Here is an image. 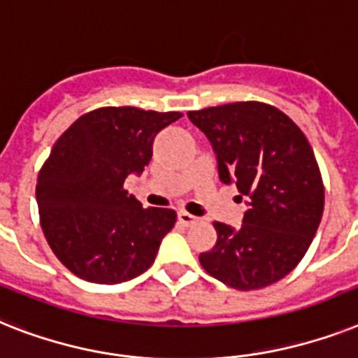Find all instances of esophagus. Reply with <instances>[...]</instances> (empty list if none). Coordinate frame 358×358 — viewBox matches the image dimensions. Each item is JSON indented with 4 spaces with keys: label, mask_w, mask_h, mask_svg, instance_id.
Returning <instances> with one entry per match:
<instances>
[{
    "label": "esophagus",
    "mask_w": 358,
    "mask_h": 358,
    "mask_svg": "<svg viewBox=\"0 0 358 358\" xmlns=\"http://www.w3.org/2000/svg\"><path fill=\"white\" fill-rule=\"evenodd\" d=\"M178 220L184 226H191V224H194V222H196L199 219H196L194 215L187 213V211H184V209H182V211H178Z\"/></svg>",
    "instance_id": "obj_1"
}]
</instances>
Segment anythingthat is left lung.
Instances as JSON below:
<instances>
[{
  "mask_svg": "<svg viewBox=\"0 0 358 358\" xmlns=\"http://www.w3.org/2000/svg\"><path fill=\"white\" fill-rule=\"evenodd\" d=\"M187 115L213 145L220 180L248 199L239 229L213 222L217 243L200 254V264L237 290L283 280L303 259L324 213V182L305 134L287 113L259 101Z\"/></svg>",
  "mask_w": 358,
  "mask_h": 358,
  "instance_id": "left-lung-1",
  "label": "left lung"
}]
</instances>
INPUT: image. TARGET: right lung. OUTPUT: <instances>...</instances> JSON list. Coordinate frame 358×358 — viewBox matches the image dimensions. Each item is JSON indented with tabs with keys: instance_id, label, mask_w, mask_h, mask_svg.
Wrapping results in <instances>:
<instances>
[{
	"instance_id": "add662e5",
	"label": "right lung",
	"mask_w": 358,
	"mask_h": 358,
	"mask_svg": "<svg viewBox=\"0 0 358 358\" xmlns=\"http://www.w3.org/2000/svg\"><path fill=\"white\" fill-rule=\"evenodd\" d=\"M182 117L134 106L84 113L38 173L40 224L58 261L80 280L113 285L143 274L176 211L143 208L123 187L152 158L156 134Z\"/></svg>"
}]
</instances>
